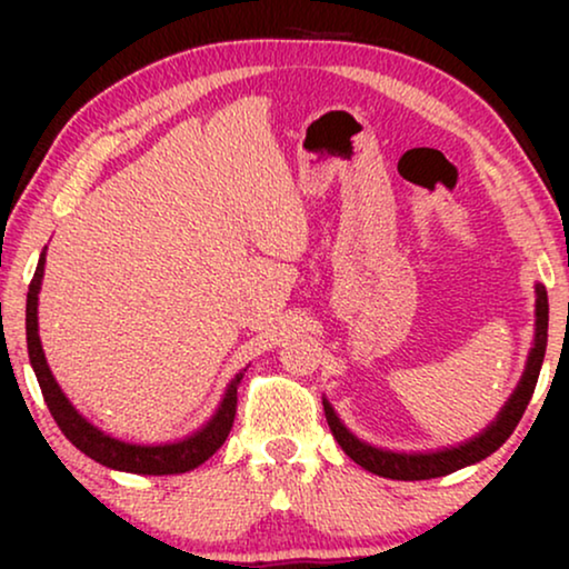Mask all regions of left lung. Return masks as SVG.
I'll use <instances>...</instances> for the list:
<instances>
[{"instance_id": "1", "label": "left lung", "mask_w": 569, "mask_h": 569, "mask_svg": "<svg viewBox=\"0 0 569 569\" xmlns=\"http://www.w3.org/2000/svg\"><path fill=\"white\" fill-rule=\"evenodd\" d=\"M547 329H549L547 290H543L541 284H536V339H533L531 355H528L523 378H520L518 388L512 391V396L502 407L500 415H497L495 422L489 425L485 432L477 435V438H471L469 442H461L458 448H442V450H435V453H393V450L372 448L360 438H355V435L339 422V417L333 415L331 403L323 399L326 422H329L333 438H337L341 450H345L355 463H360L362 469H368L370 473H378V477H386V479H401V481L446 477V473H453L458 469H463V466H471L481 461V458H487L489 453H495V450L510 438L512 430H516V425L520 422V417H523L528 401H531L536 380H539L543 355H547Z\"/></svg>"}]
</instances>
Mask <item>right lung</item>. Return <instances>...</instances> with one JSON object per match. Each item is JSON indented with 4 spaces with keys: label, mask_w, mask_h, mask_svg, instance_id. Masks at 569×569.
<instances>
[{
    "label": "right lung",
    "mask_w": 569,
    "mask_h": 569,
    "mask_svg": "<svg viewBox=\"0 0 569 569\" xmlns=\"http://www.w3.org/2000/svg\"><path fill=\"white\" fill-rule=\"evenodd\" d=\"M43 263H46V248L38 259L36 274L30 279L28 287V302H26V337H28V355L33 372L41 386L43 401L49 407L53 422L59 425V430L67 435V440L74 448H80L84 456H90L92 461L108 466L116 471H129V473H150V477H162V473H186L197 469L217 453V448L228 440L232 430V419H236L238 407V386L243 380V372H238L230 380L228 391L220 409L214 411V417L209 422L178 442H166V446H134V442L116 440L111 435L100 432L98 427H92L80 411H77L57 380H53L49 365H46V355L41 347V337H38V292H41V279H43Z\"/></svg>",
    "instance_id": "1"
}]
</instances>
